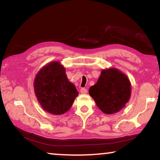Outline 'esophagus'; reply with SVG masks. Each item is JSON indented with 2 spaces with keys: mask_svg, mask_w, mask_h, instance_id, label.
<instances>
[{
  "mask_svg": "<svg viewBox=\"0 0 160 160\" xmlns=\"http://www.w3.org/2000/svg\"><path fill=\"white\" fill-rule=\"evenodd\" d=\"M88 92V90H87V89L85 88H81L80 89V93L82 94H85Z\"/></svg>",
  "mask_w": 160,
  "mask_h": 160,
  "instance_id": "1",
  "label": "esophagus"
}]
</instances>
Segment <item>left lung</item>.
<instances>
[{"label":"left lung","mask_w":160,"mask_h":160,"mask_svg":"<svg viewBox=\"0 0 160 160\" xmlns=\"http://www.w3.org/2000/svg\"><path fill=\"white\" fill-rule=\"evenodd\" d=\"M89 94L103 113L113 114L129 101L131 84L126 75L118 69H103L97 83L89 89Z\"/></svg>","instance_id":"left-lung-1"}]
</instances>
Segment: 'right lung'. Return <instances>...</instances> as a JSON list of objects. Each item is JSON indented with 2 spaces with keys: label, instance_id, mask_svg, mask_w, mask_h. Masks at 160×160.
Returning a JSON list of instances; mask_svg holds the SVG:
<instances>
[{
  "label": "right lung",
  "instance_id": "right-lung-1",
  "mask_svg": "<svg viewBox=\"0 0 160 160\" xmlns=\"http://www.w3.org/2000/svg\"><path fill=\"white\" fill-rule=\"evenodd\" d=\"M34 89L43 109L53 115L67 112L78 96L75 86L68 79L66 68L58 61L51 62L39 70Z\"/></svg>",
  "mask_w": 160,
  "mask_h": 160
}]
</instances>
